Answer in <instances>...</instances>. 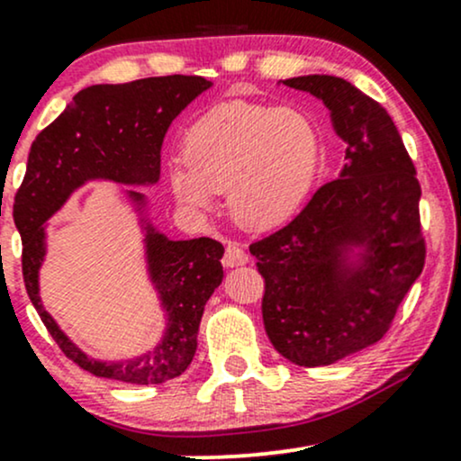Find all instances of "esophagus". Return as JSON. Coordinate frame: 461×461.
Listing matches in <instances>:
<instances>
[{"instance_id":"obj_1","label":"esophagus","mask_w":461,"mask_h":461,"mask_svg":"<svg viewBox=\"0 0 461 461\" xmlns=\"http://www.w3.org/2000/svg\"><path fill=\"white\" fill-rule=\"evenodd\" d=\"M249 262L247 251L236 242H227L225 247V256H223V264L225 267H242V264Z\"/></svg>"}]
</instances>
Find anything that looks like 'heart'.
<instances>
[{"instance_id":"heart-1","label":"heart","mask_w":461,"mask_h":461,"mask_svg":"<svg viewBox=\"0 0 461 461\" xmlns=\"http://www.w3.org/2000/svg\"><path fill=\"white\" fill-rule=\"evenodd\" d=\"M184 163L168 171L177 203L212 210L230 194V210L247 227L284 223L314 182L319 134L303 113L245 102L208 110L184 136Z\"/></svg>"}]
</instances>
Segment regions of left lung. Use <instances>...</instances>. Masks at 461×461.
I'll return each mask as SVG.
<instances>
[{"instance_id":"8db88e82","label":"left lung","mask_w":461,"mask_h":461,"mask_svg":"<svg viewBox=\"0 0 461 461\" xmlns=\"http://www.w3.org/2000/svg\"><path fill=\"white\" fill-rule=\"evenodd\" d=\"M330 108L347 142L340 179L322 184L301 212L249 251L264 277L268 340L297 366H327L385 336L425 267L420 184L382 104L333 76L284 79ZM362 246L357 263L348 251Z\"/></svg>"}]
</instances>
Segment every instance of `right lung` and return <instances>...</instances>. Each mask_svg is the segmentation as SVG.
<instances>
[{
    "instance_id": "1",
    "label": "right lung",
    "mask_w": 461,
    "mask_h": 461,
    "mask_svg": "<svg viewBox=\"0 0 461 461\" xmlns=\"http://www.w3.org/2000/svg\"><path fill=\"white\" fill-rule=\"evenodd\" d=\"M199 76H164L128 84H95L79 91L51 125L36 136L25 177L14 194V225L23 253V282L28 297L47 331L68 359L95 377L123 384H164L179 377L197 351L203 308L223 282V245L212 238L168 240L147 225V264L168 316L160 345L128 362H99L88 357L62 333L39 297V268L45 258L43 225L62 208L73 190L88 179H113L130 186L156 184L160 149L173 119L205 88ZM130 199L145 205L140 193Z\"/></svg>"
}]
</instances>
